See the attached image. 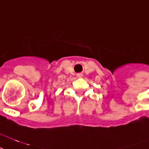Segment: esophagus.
<instances>
[{"instance_id": "esophagus-1", "label": "esophagus", "mask_w": 149, "mask_h": 149, "mask_svg": "<svg viewBox=\"0 0 149 149\" xmlns=\"http://www.w3.org/2000/svg\"><path fill=\"white\" fill-rule=\"evenodd\" d=\"M81 76H82V74H81V73H79V74H77V77H81Z\"/></svg>"}]
</instances>
